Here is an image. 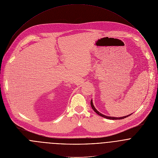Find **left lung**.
<instances>
[{"instance_id":"1","label":"left lung","mask_w":158,"mask_h":158,"mask_svg":"<svg viewBox=\"0 0 158 158\" xmlns=\"http://www.w3.org/2000/svg\"><path fill=\"white\" fill-rule=\"evenodd\" d=\"M91 107H92V109H93V110H94L96 114H98L99 115H100V116H101V117H104V118H108V119H110V120H120V119H123V118H126V117H127L130 116V115H131V114H129V115H126V116L122 117H109V116H106V115H103L102 114H101V113H100L99 112H98V111L96 110V109L94 107V105H93V103L92 100H91Z\"/></svg>"}]
</instances>
